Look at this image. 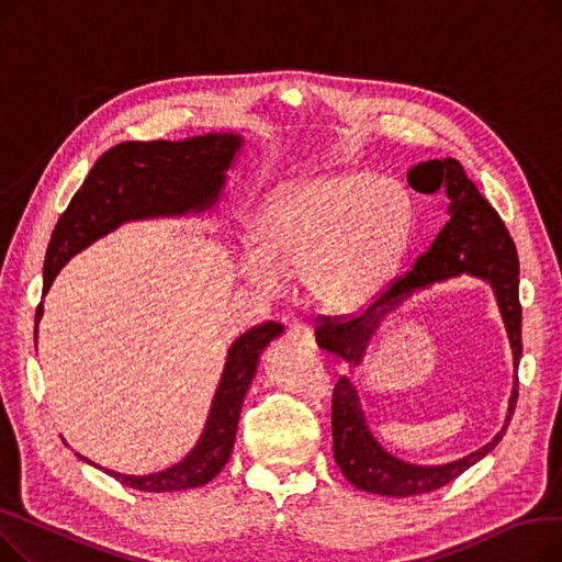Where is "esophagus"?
Returning <instances> with one entry per match:
<instances>
[{"label":"esophagus","instance_id":"esophagus-1","mask_svg":"<svg viewBox=\"0 0 562 562\" xmlns=\"http://www.w3.org/2000/svg\"><path fill=\"white\" fill-rule=\"evenodd\" d=\"M286 339L296 346H307V348L314 346V335L307 326H303V323H293V326H289Z\"/></svg>","mask_w":562,"mask_h":562}]
</instances>
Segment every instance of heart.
I'll use <instances>...</instances> for the list:
<instances>
[{
	"mask_svg": "<svg viewBox=\"0 0 562 562\" xmlns=\"http://www.w3.org/2000/svg\"><path fill=\"white\" fill-rule=\"evenodd\" d=\"M412 234V204L394 177L344 170L278 189L252 223L257 248L239 257L250 284L282 286L301 271L323 310L350 312L373 301L394 278Z\"/></svg>",
	"mask_w": 562,
	"mask_h": 562,
	"instance_id": "b5f03b06",
	"label": "heart"
}]
</instances>
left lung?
Returning <instances> with one entry per match:
<instances>
[{"label": "left lung", "mask_w": 562, "mask_h": 562, "mask_svg": "<svg viewBox=\"0 0 562 562\" xmlns=\"http://www.w3.org/2000/svg\"><path fill=\"white\" fill-rule=\"evenodd\" d=\"M407 182L415 191L447 189L451 200L449 223L435 236L430 248L419 255L412 271L392 280L387 289L378 293L362 312L344 316H323L314 330L316 344L333 352L344 362L360 364L369 339L378 330L380 321L396 305H401L417 289L456 276H474L494 289V296L504 316L515 369L521 358V305H519V259L510 232L496 214L494 206L481 195L476 184L464 175L460 161L432 159L417 164L407 172ZM519 380L508 405V417L490 445L469 453L460 460L424 467L409 464L378 445V439L367 426L358 390L341 375L333 392V449L341 474L356 487L382 496H415L439 490L456 481L460 474L483 460L504 437L517 405Z\"/></svg>", "instance_id": "left-lung-1"}]
</instances>
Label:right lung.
<instances>
[{"mask_svg": "<svg viewBox=\"0 0 562 562\" xmlns=\"http://www.w3.org/2000/svg\"><path fill=\"white\" fill-rule=\"evenodd\" d=\"M239 147V134H204L187 140H127L111 147L95 161L54 227L45 255L43 291L47 293L72 255L117 225L180 216L212 206ZM41 316L43 303L36 310V337ZM282 330L280 323L266 321L229 346L202 437L182 462L147 476H125L104 469L106 474L140 492H180L210 483L232 456L244 396L255 378L261 350Z\"/></svg>", "mask_w": 562, "mask_h": 562, "instance_id": "right-lung-1", "label": "right lung"}]
</instances>
